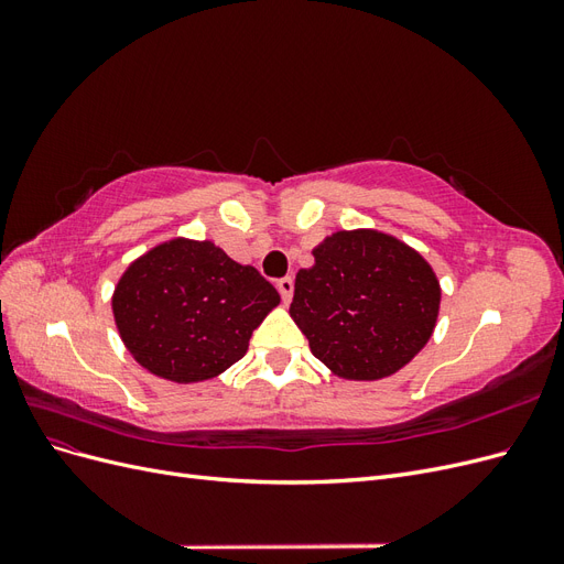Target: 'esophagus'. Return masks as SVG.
Segmentation results:
<instances>
[{
	"instance_id": "34e87169",
	"label": "esophagus",
	"mask_w": 564,
	"mask_h": 564,
	"mask_svg": "<svg viewBox=\"0 0 564 564\" xmlns=\"http://www.w3.org/2000/svg\"><path fill=\"white\" fill-rule=\"evenodd\" d=\"M278 292H280V296H282L284 303L292 301V296H294V278H292V275L280 278V280H278Z\"/></svg>"
}]
</instances>
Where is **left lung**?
<instances>
[{"mask_svg":"<svg viewBox=\"0 0 564 564\" xmlns=\"http://www.w3.org/2000/svg\"><path fill=\"white\" fill-rule=\"evenodd\" d=\"M301 268L292 313L313 355L334 373L373 381L395 373L431 338L440 284L421 256L371 230L336 232Z\"/></svg>","mask_w":564,"mask_h":564,"instance_id":"obj_1","label":"left lung"}]
</instances>
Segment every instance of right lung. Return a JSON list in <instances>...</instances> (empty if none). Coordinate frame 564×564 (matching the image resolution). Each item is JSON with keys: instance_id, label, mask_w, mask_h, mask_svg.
I'll use <instances>...</instances> for the list:
<instances>
[{"instance_id": "right-lung-1", "label": "right lung", "mask_w": 564, "mask_h": 564, "mask_svg": "<svg viewBox=\"0 0 564 564\" xmlns=\"http://www.w3.org/2000/svg\"><path fill=\"white\" fill-rule=\"evenodd\" d=\"M278 303V289L253 265L212 242L174 240L129 265L112 311L124 346L148 371L195 383L242 360L251 332Z\"/></svg>"}]
</instances>
